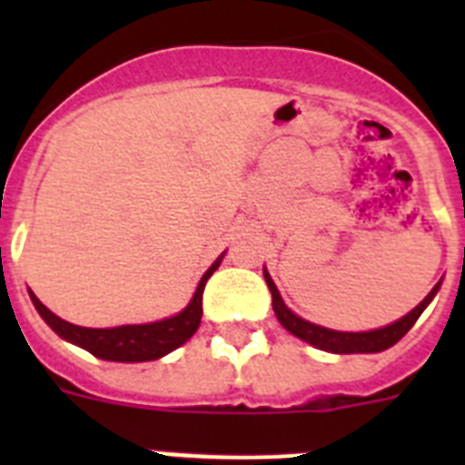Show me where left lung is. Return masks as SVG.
I'll return each instance as SVG.
<instances>
[{
    "mask_svg": "<svg viewBox=\"0 0 465 465\" xmlns=\"http://www.w3.org/2000/svg\"><path fill=\"white\" fill-rule=\"evenodd\" d=\"M265 274V282H268V289L272 293V310L277 314L279 323L289 332H293L295 338L305 340L310 342L312 347L323 349V351H331V354H377V351H384V349L393 347L398 340L414 326L421 312L429 307L430 300L435 298L438 289H440V282L435 283L430 293L426 295L412 312L398 319V322L389 323L384 328H377V331H365V332H342V331H331V328L316 326V323L305 322V319H300L298 314L289 310V307L283 305L282 295H279L277 286H274L272 277H270L268 270H262Z\"/></svg>",
    "mask_w": 465,
    "mask_h": 465,
    "instance_id": "8db88e82",
    "label": "left lung"
}]
</instances>
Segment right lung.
Instances as JSON below:
<instances>
[{"mask_svg": "<svg viewBox=\"0 0 465 465\" xmlns=\"http://www.w3.org/2000/svg\"><path fill=\"white\" fill-rule=\"evenodd\" d=\"M223 256L213 262L212 268L203 274L200 283H197L195 295L179 314L163 319L155 323H139V326H118V328H84L74 326V323L64 322L60 316L53 314L39 298L30 291V298L35 302L36 312L41 319L53 328L67 342L76 344V347L85 349L97 359L104 361H121V363H142V361H155L163 359L165 354L174 351L176 347H182L183 342L193 338V332L200 326L203 319V293L204 283L212 277L213 270L219 268Z\"/></svg>", "mask_w": 465, "mask_h": 465, "instance_id": "obj_1", "label": "right lung"}]
</instances>
